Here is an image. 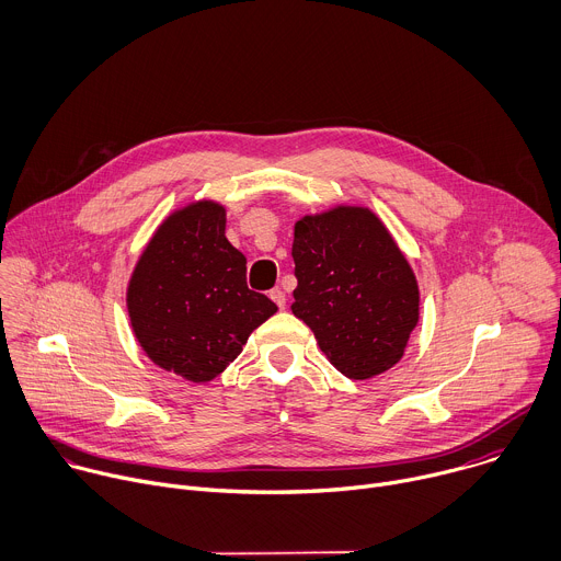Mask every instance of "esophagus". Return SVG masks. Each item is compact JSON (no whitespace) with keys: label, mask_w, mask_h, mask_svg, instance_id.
Here are the masks:
<instances>
[{"label":"esophagus","mask_w":561,"mask_h":561,"mask_svg":"<svg viewBox=\"0 0 561 561\" xmlns=\"http://www.w3.org/2000/svg\"><path fill=\"white\" fill-rule=\"evenodd\" d=\"M270 298H272L280 309L285 307V300H287V298H285V291H283L280 287H274V289L270 291Z\"/></svg>","instance_id":"esophagus-1"}]
</instances>
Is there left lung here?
I'll return each instance as SVG.
<instances>
[{"label":"left lung","mask_w":561,"mask_h":561,"mask_svg":"<svg viewBox=\"0 0 561 561\" xmlns=\"http://www.w3.org/2000/svg\"><path fill=\"white\" fill-rule=\"evenodd\" d=\"M291 311L352 380L391 369L417 324V283L382 220L341 205L294 228Z\"/></svg>","instance_id":"obj_1"}]
</instances>
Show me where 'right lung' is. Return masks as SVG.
<instances>
[{"label": "right lung", "mask_w": 561, "mask_h": 561, "mask_svg": "<svg viewBox=\"0 0 561 561\" xmlns=\"http://www.w3.org/2000/svg\"><path fill=\"white\" fill-rule=\"evenodd\" d=\"M245 274L218 203L198 201L163 220L128 287L130 322L150 360L192 382L226 371L278 309Z\"/></svg>", "instance_id": "1"}]
</instances>
